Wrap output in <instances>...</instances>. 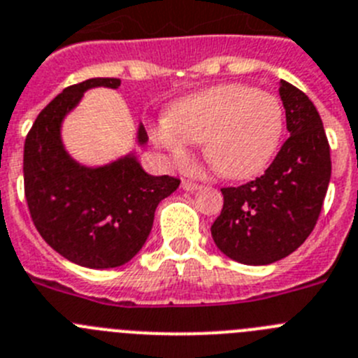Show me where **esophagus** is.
<instances>
[{
  "mask_svg": "<svg viewBox=\"0 0 358 358\" xmlns=\"http://www.w3.org/2000/svg\"><path fill=\"white\" fill-rule=\"evenodd\" d=\"M182 189L183 191L194 192V191H198V189H201V185H199V183L191 182V180H182Z\"/></svg>",
  "mask_w": 358,
  "mask_h": 358,
  "instance_id": "esophagus-1",
  "label": "esophagus"
}]
</instances>
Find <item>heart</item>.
<instances>
[{"label": "heart", "mask_w": 358, "mask_h": 358, "mask_svg": "<svg viewBox=\"0 0 358 358\" xmlns=\"http://www.w3.org/2000/svg\"><path fill=\"white\" fill-rule=\"evenodd\" d=\"M283 134L278 98L246 85H219L180 99L153 128V141L176 164L189 159V143L217 175L244 180L271 162Z\"/></svg>", "instance_id": "b5f03b06"}]
</instances>
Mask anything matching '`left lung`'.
<instances>
[{
  "label": "left lung",
  "mask_w": 358,
  "mask_h": 358,
  "mask_svg": "<svg viewBox=\"0 0 358 358\" xmlns=\"http://www.w3.org/2000/svg\"><path fill=\"white\" fill-rule=\"evenodd\" d=\"M278 91L289 139L262 176L221 189L223 210L210 228L215 246L248 266H267L298 250L317 223L330 183V146L320 112L285 80Z\"/></svg>",
  "instance_id": "obj_1"
}]
</instances>
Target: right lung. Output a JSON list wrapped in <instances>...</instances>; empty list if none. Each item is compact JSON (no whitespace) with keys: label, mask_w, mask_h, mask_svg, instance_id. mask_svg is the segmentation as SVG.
Here are the masks:
<instances>
[{"label":"right lung","mask_w":358,"mask_h":358,"mask_svg":"<svg viewBox=\"0 0 358 358\" xmlns=\"http://www.w3.org/2000/svg\"><path fill=\"white\" fill-rule=\"evenodd\" d=\"M119 85V78H91L67 87L37 115L24 141V196L35 228L64 259L91 269L134 259L150 235L157 205L180 185L173 176L148 175L134 153L87 167L66 151L62 121L83 92ZM137 143H148L143 124Z\"/></svg>","instance_id":"1"}]
</instances>
